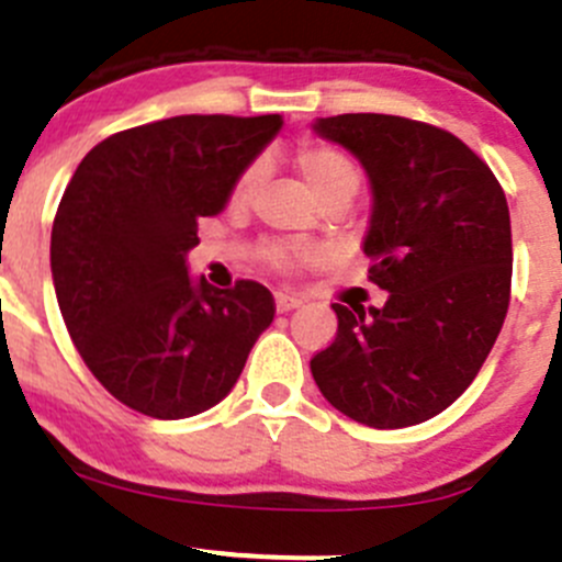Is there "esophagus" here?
<instances>
[{
    "instance_id": "34e87169",
    "label": "esophagus",
    "mask_w": 562,
    "mask_h": 562,
    "mask_svg": "<svg viewBox=\"0 0 562 562\" xmlns=\"http://www.w3.org/2000/svg\"><path fill=\"white\" fill-rule=\"evenodd\" d=\"M274 304H277V313H291V310L302 307L304 299L296 296V293H277Z\"/></svg>"
}]
</instances>
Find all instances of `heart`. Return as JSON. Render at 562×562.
<instances>
[{
  "label": "heart",
  "mask_w": 562,
  "mask_h": 562,
  "mask_svg": "<svg viewBox=\"0 0 562 562\" xmlns=\"http://www.w3.org/2000/svg\"><path fill=\"white\" fill-rule=\"evenodd\" d=\"M296 167L304 176V181L313 187V192L318 194L324 203H348V200L357 194L359 183H362V172L353 165V159L348 154H342L340 148L326 143H307L296 150ZM266 178V165L263 161H252L247 170L238 176L236 181V198L247 200L255 189L260 187V181ZM271 258L280 266H293L302 263L310 258V249L293 247V244H277L271 249Z\"/></svg>",
  "instance_id": "obj_1"
}]
</instances>
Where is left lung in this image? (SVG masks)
Returning a JSON list of instances; mask_svg holds the SVG:
<instances>
[{"label": "left lung", "mask_w": 562, "mask_h": 562, "mask_svg": "<svg viewBox=\"0 0 562 562\" xmlns=\"http://www.w3.org/2000/svg\"><path fill=\"white\" fill-rule=\"evenodd\" d=\"M368 176L362 249L384 307L331 304L337 335L310 359L321 395L370 428L445 412L486 362L510 302V214L494 172L437 125L395 114L318 117Z\"/></svg>", "instance_id": "left-lung-1"}]
</instances>
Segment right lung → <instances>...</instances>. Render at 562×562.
<instances>
[{
	"mask_svg": "<svg viewBox=\"0 0 562 562\" xmlns=\"http://www.w3.org/2000/svg\"><path fill=\"white\" fill-rule=\"evenodd\" d=\"M280 128V114H181L112 134L76 167L52 227L54 291L85 364L134 412L216 406L274 321L269 288L220 291L187 255Z\"/></svg>",
	"mask_w": 562,
	"mask_h": 562,
	"instance_id": "add662e5",
	"label": "right lung"
}]
</instances>
